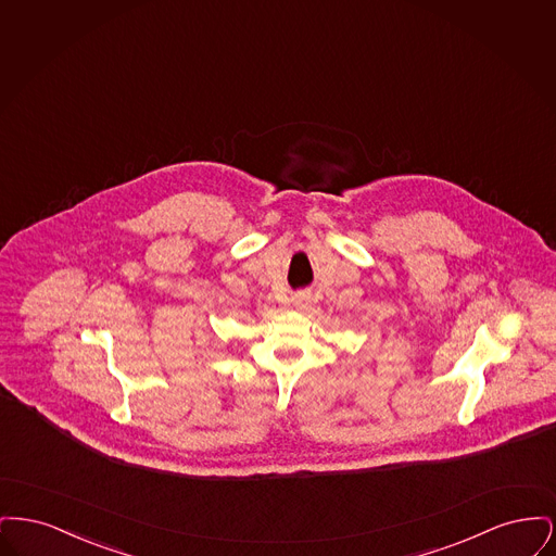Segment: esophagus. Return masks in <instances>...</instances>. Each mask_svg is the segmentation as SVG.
Wrapping results in <instances>:
<instances>
[{
	"instance_id": "34e87169",
	"label": "esophagus",
	"mask_w": 556,
	"mask_h": 556,
	"mask_svg": "<svg viewBox=\"0 0 556 556\" xmlns=\"http://www.w3.org/2000/svg\"><path fill=\"white\" fill-rule=\"evenodd\" d=\"M291 302H293V306H298V308H304V306L308 304V293L300 291V293H295V295L291 298Z\"/></svg>"
}]
</instances>
